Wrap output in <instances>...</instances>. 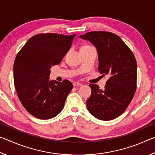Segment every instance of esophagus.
<instances>
[{"label": "esophagus", "instance_id": "esophagus-1", "mask_svg": "<svg viewBox=\"0 0 155 155\" xmlns=\"http://www.w3.org/2000/svg\"><path fill=\"white\" fill-rule=\"evenodd\" d=\"M73 85H74V87H76V86H81V85H82V84H81L79 82H74V83H73Z\"/></svg>", "mask_w": 155, "mask_h": 155}]
</instances>
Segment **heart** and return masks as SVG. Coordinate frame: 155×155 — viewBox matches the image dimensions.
I'll return each mask as SVG.
<instances>
[{
	"instance_id": "1",
	"label": "heart",
	"mask_w": 155,
	"mask_h": 155,
	"mask_svg": "<svg viewBox=\"0 0 155 155\" xmlns=\"http://www.w3.org/2000/svg\"><path fill=\"white\" fill-rule=\"evenodd\" d=\"M91 48V46H89V45H84V46H83L81 48V50L88 49V48Z\"/></svg>"
}]
</instances>
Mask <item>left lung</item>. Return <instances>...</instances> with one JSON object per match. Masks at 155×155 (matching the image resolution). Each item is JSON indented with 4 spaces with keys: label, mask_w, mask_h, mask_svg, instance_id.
Returning a JSON list of instances; mask_svg holds the SVG:
<instances>
[{
    "label": "left lung",
    "mask_w": 155,
    "mask_h": 155,
    "mask_svg": "<svg viewBox=\"0 0 155 155\" xmlns=\"http://www.w3.org/2000/svg\"><path fill=\"white\" fill-rule=\"evenodd\" d=\"M96 46L98 69L103 77L108 75L103 90L90 84V98L87 101L89 112L101 120H111L127 109L137 89V61L131 50L116 34L91 31L81 35Z\"/></svg>",
    "instance_id": "obj_1"
}]
</instances>
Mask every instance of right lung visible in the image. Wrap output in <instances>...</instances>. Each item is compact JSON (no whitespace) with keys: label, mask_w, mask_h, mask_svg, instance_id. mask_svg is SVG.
Instances as JSON below:
<instances>
[{"label":"right lung","mask_w":155,"mask_h":155,"mask_svg":"<svg viewBox=\"0 0 155 155\" xmlns=\"http://www.w3.org/2000/svg\"><path fill=\"white\" fill-rule=\"evenodd\" d=\"M75 35L37 34L15 57L14 81L18 98L37 118H52L64 109L72 84L68 80L49 81V74L51 66L59 64L69 51Z\"/></svg>","instance_id":"obj_1"}]
</instances>
